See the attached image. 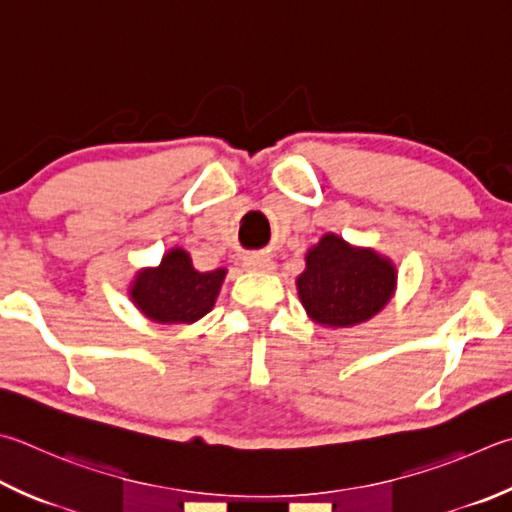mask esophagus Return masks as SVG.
<instances>
[{"mask_svg":"<svg viewBox=\"0 0 512 512\" xmlns=\"http://www.w3.org/2000/svg\"><path fill=\"white\" fill-rule=\"evenodd\" d=\"M244 266L248 268V271H259V273H268L275 268L273 259L268 255H250L244 259Z\"/></svg>","mask_w":512,"mask_h":512,"instance_id":"34e87169","label":"esophagus"}]
</instances>
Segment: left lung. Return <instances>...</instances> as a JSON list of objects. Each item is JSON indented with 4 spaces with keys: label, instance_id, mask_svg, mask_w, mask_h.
<instances>
[{
    "label": "left lung",
    "instance_id": "1",
    "mask_svg": "<svg viewBox=\"0 0 512 512\" xmlns=\"http://www.w3.org/2000/svg\"><path fill=\"white\" fill-rule=\"evenodd\" d=\"M396 271L374 250L351 248L345 239L324 235L306 255L297 291L311 318L329 327H351L376 315L394 293Z\"/></svg>",
    "mask_w": 512,
    "mask_h": 512
}]
</instances>
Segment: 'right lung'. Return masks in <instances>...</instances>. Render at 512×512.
<instances>
[{
    "mask_svg": "<svg viewBox=\"0 0 512 512\" xmlns=\"http://www.w3.org/2000/svg\"><path fill=\"white\" fill-rule=\"evenodd\" d=\"M224 277L226 268L208 273L194 271L190 255L174 248L163 257L159 268L138 273L132 300L154 322L190 324L215 306Z\"/></svg>",
    "mask_w": 512,
    "mask_h": 512,
    "instance_id": "add662e5",
    "label": "right lung"
}]
</instances>
